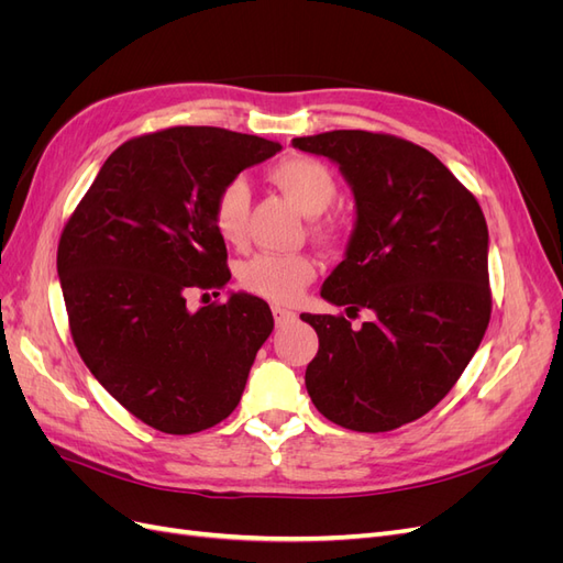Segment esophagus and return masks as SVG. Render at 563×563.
Listing matches in <instances>:
<instances>
[{"instance_id":"esophagus-1","label":"esophagus","mask_w":563,"mask_h":563,"mask_svg":"<svg viewBox=\"0 0 563 563\" xmlns=\"http://www.w3.org/2000/svg\"><path fill=\"white\" fill-rule=\"evenodd\" d=\"M272 314H275L277 327H286V323L296 321V312L294 310H286L282 305H272Z\"/></svg>"}]
</instances>
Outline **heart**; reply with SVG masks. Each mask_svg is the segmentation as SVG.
<instances>
[{
    "instance_id": "b5f03b06",
    "label": "heart",
    "mask_w": 563,
    "mask_h": 563,
    "mask_svg": "<svg viewBox=\"0 0 563 563\" xmlns=\"http://www.w3.org/2000/svg\"><path fill=\"white\" fill-rule=\"evenodd\" d=\"M269 180L291 199L305 216H319L327 211L335 195L338 183L327 164L312 157H286L269 168ZM251 209L249 183L236 176L220 187L213 201V225L220 240L228 244H242L246 236ZM321 236H333L335 223H321L314 228ZM317 275V263L305 253H255L240 267V284L246 291L275 300H296L302 288Z\"/></svg>"
}]
</instances>
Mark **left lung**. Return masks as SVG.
<instances>
[{
	"mask_svg": "<svg viewBox=\"0 0 563 563\" xmlns=\"http://www.w3.org/2000/svg\"><path fill=\"white\" fill-rule=\"evenodd\" d=\"M338 164L356 220L321 298L371 319L300 314L319 335L305 371L317 411L389 432L449 395L490 319L488 228L479 201L432 152L397 135L327 131L291 141Z\"/></svg>",
	"mask_w": 563,
	"mask_h": 563,
	"instance_id": "8db88e82",
	"label": "left lung"
}]
</instances>
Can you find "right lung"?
<instances>
[{
  "label": "right lung",
  "instance_id": "1",
  "mask_svg": "<svg viewBox=\"0 0 563 563\" xmlns=\"http://www.w3.org/2000/svg\"><path fill=\"white\" fill-rule=\"evenodd\" d=\"M279 150L216 126L147 133L112 152L67 220L58 277L77 352L150 428L192 434L225 420L275 329L255 296L197 312L185 298L230 282L218 190Z\"/></svg>",
  "mask_w": 563,
  "mask_h": 563
}]
</instances>
